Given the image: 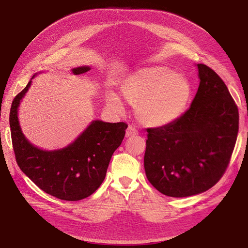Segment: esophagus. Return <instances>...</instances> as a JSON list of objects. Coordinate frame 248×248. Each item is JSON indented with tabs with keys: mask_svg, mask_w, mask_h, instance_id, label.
<instances>
[{
	"mask_svg": "<svg viewBox=\"0 0 248 248\" xmlns=\"http://www.w3.org/2000/svg\"><path fill=\"white\" fill-rule=\"evenodd\" d=\"M138 134V130L134 128V127L132 126H129L128 128L126 129V132H125V137L126 138H129V137H132V136H137Z\"/></svg>",
	"mask_w": 248,
	"mask_h": 248,
	"instance_id": "obj_1",
	"label": "esophagus"
}]
</instances>
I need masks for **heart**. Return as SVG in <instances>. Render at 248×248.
Instances as JSON below:
<instances>
[{
    "mask_svg": "<svg viewBox=\"0 0 248 248\" xmlns=\"http://www.w3.org/2000/svg\"><path fill=\"white\" fill-rule=\"evenodd\" d=\"M120 93L134 107L138 121L146 127H163L181 116L189 100V81L181 73L166 66L140 68L122 80ZM106 101L110 110L122 112L124 108L116 93H108Z\"/></svg>",
    "mask_w": 248,
    "mask_h": 248,
    "instance_id": "obj_1",
    "label": "heart"
}]
</instances>
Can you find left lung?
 I'll return each mask as SVG.
<instances>
[{"label": "left lung", "mask_w": 248, "mask_h": 248, "mask_svg": "<svg viewBox=\"0 0 248 248\" xmlns=\"http://www.w3.org/2000/svg\"><path fill=\"white\" fill-rule=\"evenodd\" d=\"M200 85L188 110L149 128L144 166L155 188L172 198L205 192L226 171L239 129L238 108L223 80L197 64Z\"/></svg>", "instance_id": "8db88e82"}]
</instances>
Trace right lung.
Segmentation results:
<instances>
[{
	"label": "right lung",
	"instance_id": "right-lung-1",
	"mask_svg": "<svg viewBox=\"0 0 248 248\" xmlns=\"http://www.w3.org/2000/svg\"><path fill=\"white\" fill-rule=\"evenodd\" d=\"M91 70L90 66L71 69L76 76ZM14 98L10 109V129L19 169L50 196L64 201H79L91 196L101 185L112 154L120 147L127 124L94 120L69 145L62 149L43 150L30 141L20 128V102L32 85Z\"/></svg>",
	"mask_w": 248,
	"mask_h": 248
}]
</instances>
